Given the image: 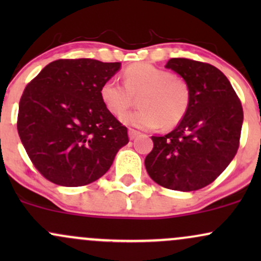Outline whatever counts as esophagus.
Instances as JSON below:
<instances>
[{"label":"esophagus","mask_w":261,"mask_h":261,"mask_svg":"<svg viewBox=\"0 0 261 261\" xmlns=\"http://www.w3.org/2000/svg\"><path fill=\"white\" fill-rule=\"evenodd\" d=\"M139 135H140V131L135 130V128H128V137H130V140L136 139Z\"/></svg>","instance_id":"obj_1"}]
</instances>
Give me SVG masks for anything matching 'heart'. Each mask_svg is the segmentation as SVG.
<instances>
[{"mask_svg": "<svg viewBox=\"0 0 261 261\" xmlns=\"http://www.w3.org/2000/svg\"><path fill=\"white\" fill-rule=\"evenodd\" d=\"M124 83L108 80L100 87V99L108 112L120 116L136 103L140 109L121 116L122 122L140 128L175 127L187 115L191 89L181 77L151 64L130 65L124 71Z\"/></svg>", "mask_w": 261, "mask_h": 261, "instance_id": "heart-1", "label": "heart"}]
</instances>
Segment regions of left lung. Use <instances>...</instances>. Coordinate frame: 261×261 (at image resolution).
Returning a JSON list of instances; mask_svg holds the SVG:
<instances>
[{
	"instance_id": "obj_1",
	"label": "left lung",
	"mask_w": 261,
	"mask_h": 261,
	"mask_svg": "<svg viewBox=\"0 0 261 261\" xmlns=\"http://www.w3.org/2000/svg\"><path fill=\"white\" fill-rule=\"evenodd\" d=\"M189 83L191 104L172 133L152 136L146 155L148 175L161 187L194 191L207 187L238 151L243 108L224 74L215 66L190 59L166 65Z\"/></svg>"
}]
</instances>
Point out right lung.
Returning a JSON list of instances; mask_svg holds the SVG:
<instances>
[{"label":"right lung","instance_id":"add662e5","mask_svg":"<svg viewBox=\"0 0 261 261\" xmlns=\"http://www.w3.org/2000/svg\"><path fill=\"white\" fill-rule=\"evenodd\" d=\"M120 62L61 59L50 62L25 87L17 128L41 175L62 187H83L103 176L127 128L100 99V87Z\"/></svg>","mask_w":261,"mask_h":261}]
</instances>
